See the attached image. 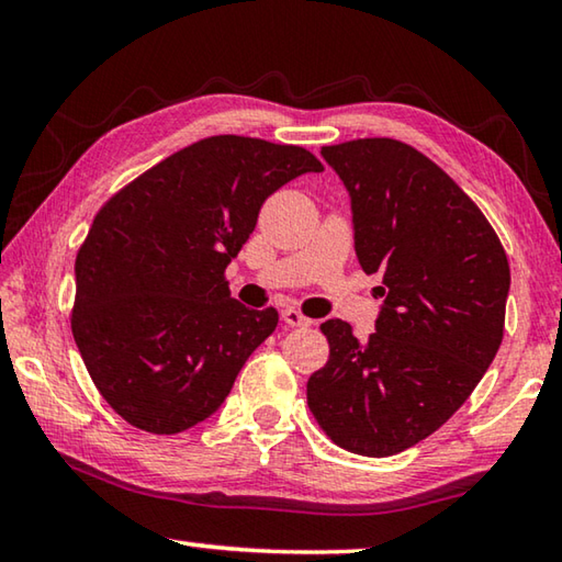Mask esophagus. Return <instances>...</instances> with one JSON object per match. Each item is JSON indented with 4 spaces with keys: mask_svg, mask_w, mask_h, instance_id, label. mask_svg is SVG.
<instances>
[{
    "mask_svg": "<svg viewBox=\"0 0 562 562\" xmlns=\"http://www.w3.org/2000/svg\"><path fill=\"white\" fill-rule=\"evenodd\" d=\"M282 322L288 327H310L312 325V319L310 317H304L300 310H294V307H284L282 310Z\"/></svg>",
    "mask_w": 562,
    "mask_h": 562,
    "instance_id": "34e87169",
    "label": "esophagus"
}]
</instances>
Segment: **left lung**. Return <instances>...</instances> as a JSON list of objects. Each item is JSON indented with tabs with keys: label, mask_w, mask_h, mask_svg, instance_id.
Listing matches in <instances>:
<instances>
[{
	"label": "left lung",
	"mask_w": 562,
	"mask_h": 562,
	"mask_svg": "<svg viewBox=\"0 0 562 562\" xmlns=\"http://www.w3.org/2000/svg\"><path fill=\"white\" fill-rule=\"evenodd\" d=\"M322 156L349 190L357 258L384 304L364 341L341 319L319 327L329 359L307 404L341 449L382 459L431 436L486 374L510 268L479 205L416 148L357 138Z\"/></svg>",
	"instance_id": "1"
}]
</instances>
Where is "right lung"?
Wrapping results in <instances>:
<instances>
[{"label":"right lung","mask_w":562,"mask_h":562,"mask_svg":"<svg viewBox=\"0 0 562 562\" xmlns=\"http://www.w3.org/2000/svg\"><path fill=\"white\" fill-rule=\"evenodd\" d=\"M325 166L302 146L211 136L148 168L93 217L76 255L71 331L131 426L180 434L217 412L278 310L231 297L225 268L262 203Z\"/></svg>","instance_id":"obj_1"}]
</instances>
